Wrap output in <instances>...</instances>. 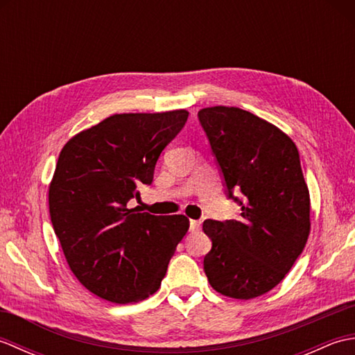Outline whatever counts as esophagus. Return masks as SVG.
<instances>
[{"mask_svg": "<svg viewBox=\"0 0 355 355\" xmlns=\"http://www.w3.org/2000/svg\"><path fill=\"white\" fill-rule=\"evenodd\" d=\"M200 229H201V221H195V220L189 221V230L191 232H197Z\"/></svg>", "mask_w": 355, "mask_h": 355, "instance_id": "34e87169", "label": "esophagus"}]
</instances>
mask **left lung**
I'll list each match as a JSON object with an SVG mask.
<instances>
[{
  "label": "left lung",
  "mask_w": 355,
  "mask_h": 355,
  "mask_svg": "<svg viewBox=\"0 0 355 355\" xmlns=\"http://www.w3.org/2000/svg\"><path fill=\"white\" fill-rule=\"evenodd\" d=\"M223 172L236 220L202 223L212 239L209 284L233 299H253L282 281L310 235V192L293 140L273 123L236 107L198 111ZM241 191V200L232 197Z\"/></svg>",
  "instance_id": "obj_1"
}]
</instances>
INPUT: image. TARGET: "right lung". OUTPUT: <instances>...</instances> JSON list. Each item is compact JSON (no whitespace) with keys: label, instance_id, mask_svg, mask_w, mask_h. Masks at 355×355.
<instances>
[{"label":"right lung","instance_id":"add662e5","mask_svg":"<svg viewBox=\"0 0 355 355\" xmlns=\"http://www.w3.org/2000/svg\"><path fill=\"white\" fill-rule=\"evenodd\" d=\"M189 112H123L65 143L49 186L53 229L78 281L108 302L154 294L189 230L184 215L128 209L139 184L153 183L162 150Z\"/></svg>","mask_w":355,"mask_h":355}]
</instances>
